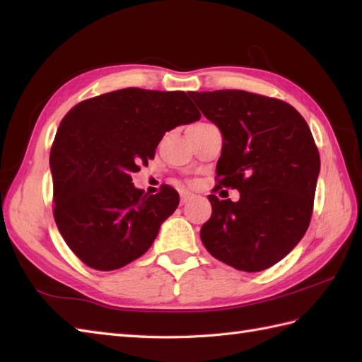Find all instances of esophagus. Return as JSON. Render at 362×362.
<instances>
[{
	"mask_svg": "<svg viewBox=\"0 0 362 362\" xmlns=\"http://www.w3.org/2000/svg\"><path fill=\"white\" fill-rule=\"evenodd\" d=\"M194 198V194H190V192H181V203H187L189 200H192Z\"/></svg>",
	"mask_w": 362,
	"mask_h": 362,
	"instance_id": "esophagus-1",
	"label": "esophagus"
}]
</instances>
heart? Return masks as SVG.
Instances as JSON below:
<instances>
[{
  "mask_svg": "<svg viewBox=\"0 0 362 362\" xmlns=\"http://www.w3.org/2000/svg\"><path fill=\"white\" fill-rule=\"evenodd\" d=\"M198 124H202V123H198Z\"/></svg>",
  "mask_w": 362,
  "mask_h": 362,
  "instance_id": "1",
  "label": "heart"
}]
</instances>
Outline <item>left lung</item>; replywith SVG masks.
Returning <instances> with one entry per match:
<instances>
[{
	"mask_svg": "<svg viewBox=\"0 0 362 362\" xmlns=\"http://www.w3.org/2000/svg\"><path fill=\"white\" fill-rule=\"evenodd\" d=\"M223 134L217 186L239 202L209 195L206 250L231 267L262 272L283 259L311 222L320 156L306 120L286 101L245 90L190 92Z\"/></svg>",
	"mask_w": 362,
	"mask_h": 362,
	"instance_id": "obj_1",
	"label": "left lung"
}]
</instances>
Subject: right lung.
Returning <instances> with one entry per match:
<instances>
[{"instance_id": "obj_1", "label": "right lung", "mask_w": 362, "mask_h": 362, "mask_svg": "<svg viewBox=\"0 0 362 362\" xmlns=\"http://www.w3.org/2000/svg\"><path fill=\"white\" fill-rule=\"evenodd\" d=\"M186 92L128 87L78 103L59 124L49 151L53 216L65 243L88 267L120 269L142 256L180 195H156L131 175L148 165L167 131L200 120Z\"/></svg>"}]
</instances>
